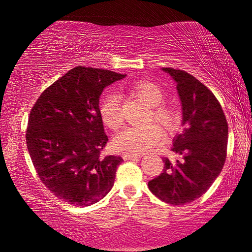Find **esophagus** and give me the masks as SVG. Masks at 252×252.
<instances>
[{
  "label": "esophagus",
  "mask_w": 252,
  "mask_h": 252,
  "mask_svg": "<svg viewBox=\"0 0 252 252\" xmlns=\"http://www.w3.org/2000/svg\"><path fill=\"white\" fill-rule=\"evenodd\" d=\"M141 155L139 154H124L123 158L125 160H130V159H135V158H140Z\"/></svg>",
  "instance_id": "34e87169"
}]
</instances>
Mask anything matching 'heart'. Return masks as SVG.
I'll return each mask as SVG.
<instances>
[{
    "mask_svg": "<svg viewBox=\"0 0 252 252\" xmlns=\"http://www.w3.org/2000/svg\"><path fill=\"white\" fill-rule=\"evenodd\" d=\"M130 91L148 105H150L149 120L155 119L165 128L173 130L180 122V115L173 106L161 103L165 93L159 86L150 81H137L130 86ZM99 113L103 123L110 128L116 129L122 125V101L117 92H108L99 103ZM164 134L160 126L155 123L143 126H128L113 137V146L125 154H142L157 146L163 140Z\"/></svg>",
    "mask_w": 252,
    "mask_h": 252,
    "instance_id": "1",
    "label": "heart"
}]
</instances>
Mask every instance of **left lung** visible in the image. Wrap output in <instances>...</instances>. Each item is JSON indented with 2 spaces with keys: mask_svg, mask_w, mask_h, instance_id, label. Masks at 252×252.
Instances as JSON below:
<instances>
[{
  "mask_svg": "<svg viewBox=\"0 0 252 252\" xmlns=\"http://www.w3.org/2000/svg\"><path fill=\"white\" fill-rule=\"evenodd\" d=\"M161 70L177 84L184 130L173 140L177 158L165 157L163 172L148 186L161 201L182 205L201 197L221 172L228 125L218 99L201 81L182 70Z\"/></svg>",
  "mask_w": 252,
  "mask_h": 252,
  "instance_id": "8db88e82",
  "label": "left lung"
}]
</instances>
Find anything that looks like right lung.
Segmentation results:
<instances>
[{
    "label": "right lung",
    "mask_w": 252,
    "mask_h": 252,
    "mask_svg": "<svg viewBox=\"0 0 252 252\" xmlns=\"http://www.w3.org/2000/svg\"><path fill=\"white\" fill-rule=\"evenodd\" d=\"M125 77L74 67L40 95L30 113L26 143L34 167L43 185L68 204L92 205L111 190L123 158L99 156L108 142L99 96Z\"/></svg>",
    "instance_id": "add662e5"
}]
</instances>
